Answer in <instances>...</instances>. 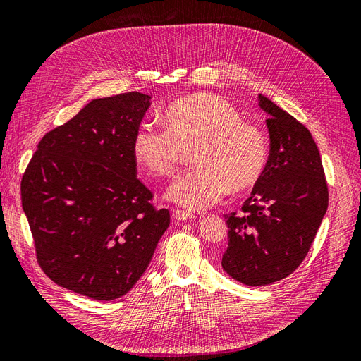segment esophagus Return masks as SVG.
Segmentation results:
<instances>
[{"instance_id":"obj_1","label":"esophagus","mask_w":361,"mask_h":361,"mask_svg":"<svg viewBox=\"0 0 361 361\" xmlns=\"http://www.w3.org/2000/svg\"><path fill=\"white\" fill-rule=\"evenodd\" d=\"M173 216L176 218L178 221H187V220H191V218L194 216L191 212H187V211H173Z\"/></svg>"}]
</instances>
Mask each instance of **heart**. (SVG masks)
<instances>
[{
    "label": "heart",
    "mask_w": 361,
    "mask_h": 361,
    "mask_svg": "<svg viewBox=\"0 0 361 361\" xmlns=\"http://www.w3.org/2000/svg\"><path fill=\"white\" fill-rule=\"evenodd\" d=\"M164 123H141L133 154L150 174L169 178L178 170L185 149L194 147L192 162L197 167L179 176L167 191V197L185 209H206L228 190L248 191L264 178L269 159L264 129L243 120L226 97L185 96L167 106Z\"/></svg>",
    "instance_id": "obj_1"
}]
</instances>
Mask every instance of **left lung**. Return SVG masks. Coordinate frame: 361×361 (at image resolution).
Here are the masks:
<instances>
[{"label":"left lung","instance_id":"left-lung-1","mask_svg":"<svg viewBox=\"0 0 361 361\" xmlns=\"http://www.w3.org/2000/svg\"><path fill=\"white\" fill-rule=\"evenodd\" d=\"M259 106L269 116L268 167L241 212L226 215L228 244L221 260L227 274L247 286L292 274L329 207V185L310 130L262 94Z\"/></svg>","mask_w":361,"mask_h":361}]
</instances>
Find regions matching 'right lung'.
<instances>
[{
	"label": "right lung",
	"mask_w": 361,
	"mask_h": 361,
	"mask_svg": "<svg viewBox=\"0 0 361 361\" xmlns=\"http://www.w3.org/2000/svg\"><path fill=\"white\" fill-rule=\"evenodd\" d=\"M150 105L138 92L93 99L43 135L20 180L43 272L99 301L128 293L170 224L137 178L133 140Z\"/></svg>",
	"instance_id": "right-lung-1"
}]
</instances>
